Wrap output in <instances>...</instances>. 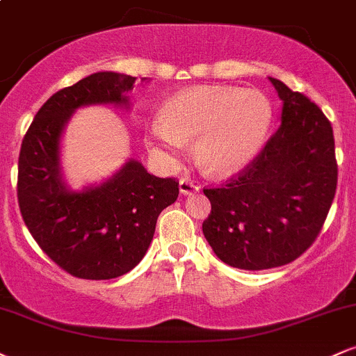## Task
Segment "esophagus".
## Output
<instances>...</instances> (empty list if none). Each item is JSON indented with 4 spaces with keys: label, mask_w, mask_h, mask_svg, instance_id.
<instances>
[{
    "label": "esophagus",
    "mask_w": 356,
    "mask_h": 356,
    "mask_svg": "<svg viewBox=\"0 0 356 356\" xmlns=\"http://www.w3.org/2000/svg\"><path fill=\"white\" fill-rule=\"evenodd\" d=\"M179 191H181V194L184 195H189L192 192H197L199 186L194 181H191L189 177H182L181 181H179Z\"/></svg>",
    "instance_id": "esophagus-1"
}]
</instances>
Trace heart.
I'll return each mask as SVG.
<instances>
[{"label": "heart", "instance_id": "heart-1", "mask_svg": "<svg viewBox=\"0 0 356 356\" xmlns=\"http://www.w3.org/2000/svg\"><path fill=\"white\" fill-rule=\"evenodd\" d=\"M273 120L268 97L254 88L194 87L167 100L150 125L154 152L174 159L195 140V159L206 172L229 175L244 169L263 147Z\"/></svg>", "mask_w": 356, "mask_h": 356}]
</instances>
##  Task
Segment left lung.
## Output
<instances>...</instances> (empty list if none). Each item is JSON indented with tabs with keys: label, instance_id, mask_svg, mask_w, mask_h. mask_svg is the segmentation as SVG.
Returning <instances> with one entry per match:
<instances>
[{
	"label": "left lung",
	"instance_id": "8db88e82",
	"mask_svg": "<svg viewBox=\"0 0 356 356\" xmlns=\"http://www.w3.org/2000/svg\"><path fill=\"white\" fill-rule=\"evenodd\" d=\"M269 80L283 100L280 129L238 177L204 189L207 243L222 263L248 271L303 254L320 234L338 182L328 118L303 93Z\"/></svg>",
	"mask_w": 356,
	"mask_h": 356
}]
</instances>
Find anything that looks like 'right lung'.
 <instances>
[{"instance_id": "right-lung-1", "label": "right lung", "mask_w": 356, "mask_h": 356, "mask_svg": "<svg viewBox=\"0 0 356 356\" xmlns=\"http://www.w3.org/2000/svg\"><path fill=\"white\" fill-rule=\"evenodd\" d=\"M136 76L99 72L43 104L23 138L18 204L28 231L61 269L81 280H112L134 269L152 243L157 218L177 201L179 182L149 174L129 159L99 186L73 191L61 174L60 142L87 105L129 108Z\"/></svg>"}]
</instances>
